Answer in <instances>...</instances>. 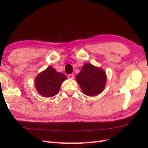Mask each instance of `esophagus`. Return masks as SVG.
<instances>
[{
	"label": "esophagus",
	"mask_w": 148,
	"mask_h": 148,
	"mask_svg": "<svg viewBox=\"0 0 148 148\" xmlns=\"http://www.w3.org/2000/svg\"><path fill=\"white\" fill-rule=\"evenodd\" d=\"M68 77L69 79H74V75L73 74H69L68 75Z\"/></svg>",
	"instance_id": "obj_1"
}]
</instances>
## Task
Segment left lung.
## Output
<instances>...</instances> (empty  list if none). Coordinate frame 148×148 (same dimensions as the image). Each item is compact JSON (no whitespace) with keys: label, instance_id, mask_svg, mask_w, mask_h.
Masks as SVG:
<instances>
[{"label":"left lung","instance_id":"obj_1","mask_svg":"<svg viewBox=\"0 0 148 148\" xmlns=\"http://www.w3.org/2000/svg\"><path fill=\"white\" fill-rule=\"evenodd\" d=\"M76 80L84 95L95 96L104 90L107 75L106 72L100 67L90 63H85L76 76Z\"/></svg>","mask_w":148,"mask_h":148}]
</instances>
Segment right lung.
Wrapping results in <instances>:
<instances>
[{"label": "right lung", "instance_id": "right-lung-1", "mask_svg": "<svg viewBox=\"0 0 148 148\" xmlns=\"http://www.w3.org/2000/svg\"><path fill=\"white\" fill-rule=\"evenodd\" d=\"M66 79L65 75L57 72L52 66H48L36 76L35 86L40 95L50 98L57 95L61 83Z\"/></svg>", "mask_w": 148, "mask_h": 148}]
</instances>
